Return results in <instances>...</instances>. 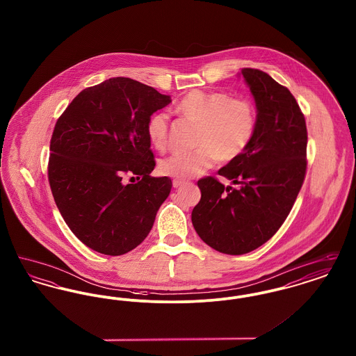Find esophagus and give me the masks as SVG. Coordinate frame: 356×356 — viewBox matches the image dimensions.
<instances>
[{"label": "esophagus", "mask_w": 356, "mask_h": 356, "mask_svg": "<svg viewBox=\"0 0 356 356\" xmlns=\"http://www.w3.org/2000/svg\"><path fill=\"white\" fill-rule=\"evenodd\" d=\"M172 184H173L175 188H179V186H184V184H186V181H184V180H179V179H175Z\"/></svg>", "instance_id": "34e87169"}]
</instances>
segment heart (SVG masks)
I'll list each match as a JSON object with an SVG mask.
<instances>
[{
    "label": "heart",
    "instance_id": "b5f03b06",
    "mask_svg": "<svg viewBox=\"0 0 356 356\" xmlns=\"http://www.w3.org/2000/svg\"><path fill=\"white\" fill-rule=\"evenodd\" d=\"M176 112L197 125L196 148L163 159L159 170L165 176L186 180L202 175L218 159L222 163L237 159L254 138L256 111L252 102L227 92L192 90L176 105ZM147 135L154 149L165 151L168 116L163 112L152 115L147 122Z\"/></svg>",
    "mask_w": 356,
    "mask_h": 356
}]
</instances>
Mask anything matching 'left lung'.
<instances>
[{"instance_id":"1","label":"left lung","mask_w":356,"mask_h":356,"mask_svg":"<svg viewBox=\"0 0 356 356\" xmlns=\"http://www.w3.org/2000/svg\"><path fill=\"white\" fill-rule=\"evenodd\" d=\"M256 102V131L248 148L213 176L197 181L202 199L192 224L221 254H248L268 241L287 219L307 170V127L299 104L270 74L241 69Z\"/></svg>"}]
</instances>
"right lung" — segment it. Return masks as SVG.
I'll return each instance as SVG.
<instances>
[{
  "instance_id": "1",
  "label": "right lung",
  "mask_w": 356,
  "mask_h": 356,
  "mask_svg": "<svg viewBox=\"0 0 356 356\" xmlns=\"http://www.w3.org/2000/svg\"><path fill=\"white\" fill-rule=\"evenodd\" d=\"M170 102L152 86L113 77L81 90L57 120L51 193L70 231L93 251L127 254L151 232L172 180L149 175L156 161L147 122Z\"/></svg>"
}]
</instances>
